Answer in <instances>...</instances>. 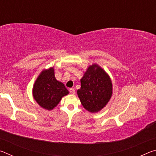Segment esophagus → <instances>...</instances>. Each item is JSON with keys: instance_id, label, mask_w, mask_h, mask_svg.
<instances>
[{"instance_id": "esophagus-1", "label": "esophagus", "mask_w": 156, "mask_h": 156, "mask_svg": "<svg viewBox=\"0 0 156 156\" xmlns=\"http://www.w3.org/2000/svg\"><path fill=\"white\" fill-rule=\"evenodd\" d=\"M69 92L71 94H75V89L73 88H70L69 89Z\"/></svg>"}]
</instances>
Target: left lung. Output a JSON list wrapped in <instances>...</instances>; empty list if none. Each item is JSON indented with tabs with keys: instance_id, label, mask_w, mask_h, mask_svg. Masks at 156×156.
I'll list each match as a JSON object with an SVG mask.
<instances>
[{
	"instance_id": "left-lung-1",
	"label": "left lung",
	"mask_w": 156,
	"mask_h": 156,
	"mask_svg": "<svg viewBox=\"0 0 156 156\" xmlns=\"http://www.w3.org/2000/svg\"><path fill=\"white\" fill-rule=\"evenodd\" d=\"M80 83L78 96L81 104L89 112H98L109 102L112 94V81L98 65L89 67Z\"/></svg>"
}]
</instances>
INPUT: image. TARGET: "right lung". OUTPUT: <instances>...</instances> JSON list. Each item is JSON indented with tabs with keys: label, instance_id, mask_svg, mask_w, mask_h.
<instances>
[{
	"label": "right lung",
	"instance_id": "right-lung-1",
	"mask_svg": "<svg viewBox=\"0 0 156 156\" xmlns=\"http://www.w3.org/2000/svg\"><path fill=\"white\" fill-rule=\"evenodd\" d=\"M68 94L64 84L55 78L53 68L42 72L33 88L34 99L41 107L47 110L54 109L62 98Z\"/></svg>",
	"mask_w": 156,
	"mask_h": 156
}]
</instances>
